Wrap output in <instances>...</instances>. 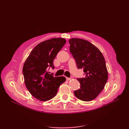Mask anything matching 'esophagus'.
<instances>
[{
	"label": "esophagus",
	"mask_w": 129,
	"mask_h": 129,
	"mask_svg": "<svg viewBox=\"0 0 129 129\" xmlns=\"http://www.w3.org/2000/svg\"><path fill=\"white\" fill-rule=\"evenodd\" d=\"M72 79V78H69V77H66V80L67 81H69V80H71Z\"/></svg>",
	"instance_id": "34e87169"
}]
</instances>
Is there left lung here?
<instances>
[{
  "label": "left lung",
  "instance_id": "left-lung-1",
  "mask_svg": "<svg viewBox=\"0 0 129 129\" xmlns=\"http://www.w3.org/2000/svg\"><path fill=\"white\" fill-rule=\"evenodd\" d=\"M71 53L78 69H83L85 77L77 78L80 88L74 92L80 100H94L103 90L108 74L106 63L102 53L87 40L72 38L69 40Z\"/></svg>",
  "mask_w": 129,
  "mask_h": 129
}]
</instances>
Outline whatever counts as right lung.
Wrapping results in <instances>:
<instances>
[{
    "instance_id": "add662e5",
    "label": "right lung",
    "mask_w": 129,
    "mask_h": 129,
    "mask_svg": "<svg viewBox=\"0 0 129 129\" xmlns=\"http://www.w3.org/2000/svg\"><path fill=\"white\" fill-rule=\"evenodd\" d=\"M66 40L53 38L37 45L30 53L22 69L27 89L34 97L41 101L53 99L60 85L66 81L63 76L54 77L47 68H54L53 61Z\"/></svg>"
}]
</instances>
